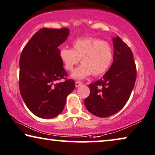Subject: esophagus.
Instances as JSON below:
<instances>
[{"label":"esophagus","instance_id":"obj_1","mask_svg":"<svg viewBox=\"0 0 155 155\" xmlns=\"http://www.w3.org/2000/svg\"><path fill=\"white\" fill-rule=\"evenodd\" d=\"M81 84H82V83L80 82V81H76V82H75V86H76V87L80 86V85H81Z\"/></svg>","mask_w":155,"mask_h":155}]
</instances>
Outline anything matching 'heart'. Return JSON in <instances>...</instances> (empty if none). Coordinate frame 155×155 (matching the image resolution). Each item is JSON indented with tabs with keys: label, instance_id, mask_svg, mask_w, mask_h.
I'll use <instances>...</instances> for the list:
<instances>
[{
	"label": "heart",
	"instance_id": "obj_1",
	"mask_svg": "<svg viewBox=\"0 0 155 155\" xmlns=\"http://www.w3.org/2000/svg\"><path fill=\"white\" fill-rule=\"evenodd\" d=\"M60 58L64 69L70 71L81 60L82 64L74 71L71 77L75 79H84L91 74L94 77L104 74L112 63L114 49L107 41L87 37L74 41L72 49L62 48Z\"/></svg>",
	"mask_w": 155,
	"mask_h": 155
}]
</instances>
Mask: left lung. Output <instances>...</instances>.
<instances>
[{
	"instance_id": "1",
	"label": "left lung",
	"mask_w": 155,
	"mask_h": 155,
	"mask_svg": "<svg viewBox=\"0 0 155 155\" xmlns=\"http://www.w3.org/2000/svg\"><path fill=\"white\" fill-rule=\"evenodd\" d=\"M113 41V64L102 78L88 85L91 92L84 101L88 111L101 117L114 115L124 107L137 79V67L130 48L118 36Z\"/></svg>"
}]
</instances>
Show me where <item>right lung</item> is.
<instances>
[{"label": "right lung", "mask_w": 155, "mask_h": 155, "mask_svg": "<svg viewBox=\"0 0 155 155\" xmlns=\"http://www.w3.org/2000/svg\"><path fill=\"white\" fill-rule=\"evenodd\" d=\"M69 34L66 28H41L28 41L20 55L21 95L28 109L39 117L50 119L61 114L67 96L75 87L74 81L67 78L58 48Z\"/></svg>", "instance_id": "obj_1"}]
</instances>
